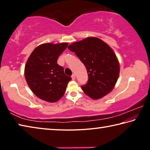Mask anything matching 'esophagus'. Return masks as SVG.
Returning a JSON list of instances; mask_svg holds the SVG:
<instances>
[{"label": "esophagus", "instance_id": "obj_1", "mask_svg": "<svg viewBox=\"0 0 150 150\" xmlns=\"http://www.w3.org/2000/svg\"><path fill=\"white\" fill-rule=\"evenodd\" d=\"M71 78H72L73 80H75V74H73L71 75Z\"/></svg>", "mask_w": 150, "mask_h": 150}]
</instances>
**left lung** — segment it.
Segmentation results:
<instances>
[{"label": "left lung", "instance_id": "1", "mask_svg": "<svg viewBox=\"0 0 150 150\" xmlns=\"http://www.w3.org/2000/svg\"><path fill=\"white\" fill-rule=\"evenodd\" d=\"M68 49L75 52L87 69L88 82L81 86L86 95L93 99H99L113 89L120 64L107 44L98 38L88 37L69 45Z\"/></svg>", "mask_w": 150, "mask_h": 150}]
</instances>
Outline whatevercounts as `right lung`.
Masks as SVG:
<instances>
[{"instance_id":"right-lung-1","label":"right lung","mask_w":150,"mask_h":150,"mask_svg":"<svg viewBox=\"0 0 150 150\" xmlns=\"http://www.w3.org/2000/svg\"><path fill=\"white\" fill-rule=\"evenodd\" d=\"M68 43H46L34 49L27 60L24 75L30 89L40 99L50 103L59 100L64 95L71 77L57 64V58Z\"/></svg>"}]
</instances>
